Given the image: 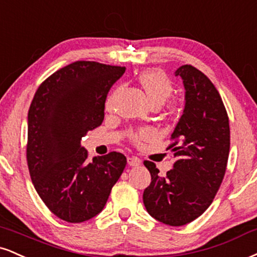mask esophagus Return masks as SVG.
<instances>
[{
    "label": "esophagus",
    "mask_w": 257,
    "mask_h": 257,
    "mask_svg": "<svg viewBox=\"0 0 257 257\" xmlns=\"http://www.w3.org/2000/svg\"><path fill=\"white\" fill-rule=\"evenodd\" d=\"M128 164L131 166H139L141 164V159L138 157H128Z\"/></svg>",
    "instance_id": "esophagus-1"
}]
</instances>
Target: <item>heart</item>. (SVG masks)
Returning a JSON list of instances; mask_svg holds the SVG:
<instances>
[{
    "label": "heart",
    "mask_w": 257,
    "mask_h": 257,
    "mask_svg": "<svg viewBox=\"0 0 257 257\" xmlns=\"http://www.w3.org/2000/svg\"><path fill=\"white\" fill-rule=\"evenodd\" d=\"M138 80L152 106H162L171 97L172 92H174V85H172L171 80L165 73L159 69L145 70L139 75ZM110 104L111 98L107 99L106 106H109ZM151 135H152L151 132L140 131L133 134V140L135 142H140L150 138Z\"/></svg>",
    "instance_id": "1"
}]
</instances>
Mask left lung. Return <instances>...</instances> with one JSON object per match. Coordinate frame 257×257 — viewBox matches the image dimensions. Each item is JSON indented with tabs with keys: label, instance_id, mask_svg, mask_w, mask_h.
I'll list each match as a JSON object with an SVG mask.
<instances>
[{
	"label": "left lung",
	"instance_id": "obj_1",
	"mask_svg": "<svg viewBox=\"0 0 257 257\" xmlns=\"http://www.w3.org/2000/svg\"><path fill=\"white\" fill-rule=\"evenodd\" d=\"M185 89L184 110L168 147L177 160L160 176L152 162H145L152 182L144 191L150 215L170 226L195 220L208 208L226 171L230 125L220 94L202 72L185 64L175 72Z\"/></svg>",
	"mask_w": 257,
	"mask_h": 257
}]
</instances>
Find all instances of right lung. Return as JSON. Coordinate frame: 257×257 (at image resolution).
<instances>
[{
    "label": "right lung",
    "instance_id": "add662e5",
    "mask_svg": "<svg viewBox=\"0 0 257 257\" xmlns=\"http://www.w3.org/2000/svg\"><path fill=\"white\" fill-rule=\"evenodd\" d=\"M124 67L76 61L37 89L27 117V164L37 193L56 217L89 220L103 211L126 165L111 152L87 162L81 140L104 119L105 100Z\"/></svg>",
    "mask_w": 257,
    "mask_h": 257
}]
</instances>
